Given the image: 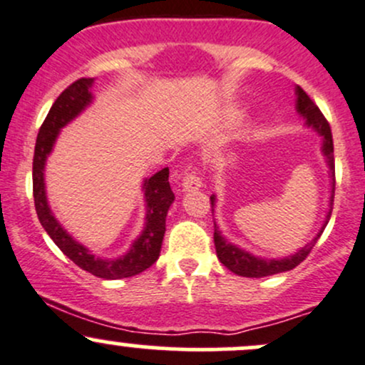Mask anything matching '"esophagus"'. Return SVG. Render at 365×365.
I'll return each instance as SVG.
<instances>
[{"label":"esophagus","instance_id":"1","mask_svg":"<svg viewBox=\"0 0 365 365\" xmlns=\"http://www.w3.org/2000/svg\"><path fill=\"white\" fill-rule=\"evenodd\" d=\"M182 187H183V192H195L201 189L202 182L195 173H187L185 178H183Z\"/></svg>","mask_w":365,"mask_h":365}]
</instances>
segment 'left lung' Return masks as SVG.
I'll return each mask as SVG.
<instances>
[{
    "label": "left lung",
    "mask_w": 365,
    "mask_h": 365,
    "mask_svg": "<svg viewBox=\"0 0 365 365\" xmlns=\"http://www.w3.org/2000/svg\"><path fill=\"white\" fill-rule=\"evenodd\" d=\"M296 95V112H298L299 118L305 119V126L312 128L315 133L320 137V152H322L324 159H326L327 170H329V178H331V195H329V210L326 211V218H324L322 227L319 228V232L315 234V237L310 242H307L305 246L299 247L298 251L293 255H287L284 258H262V256H256L250 253L244 247L237 246L232 241H228L225 235L222 234L220 227L216 225L215 220V247H216V256H218L220 262L225 265L228 270L234 272V274L241 275V277H253V279H262V277H270V275L282 274V272L293 270L294 267H298L303 259L307 258L308 253L312 251V247L315 246V242L319 241V237L322 235L324 228L329 223L331 211H332V201H334V149H332V135L329 123L326 121V118L322 115V112L319 110V107L312 102L310 97L302 90L299 86L294 88ZM216 206V195H211V207H213L215 213Z\"/></svg>",
    "instance_id": "1"
}]
</instances>
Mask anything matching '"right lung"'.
<instances>
[{"label": "right lung", "mask_w": 365, "mask_h": 365, "mask_svg": "<svg viewBox=\"0 0 365 365\" xmlns=\"http://www.w3.org/2000/svg\"><path fill=\"white\" fill-rule=\"evenodd\" d=\"M95 85V78H83L63 90L60 97L55 100L48 112L45 123L41 124L36 140L34 161H33V192L34 206L38 213L39 223L46 230L67 258L72 259L79 268L90 272L98 279L115 280L133 277L140 272L154 265L161 253L164 232H166L168 210L175 201V194L171 190L170 170L163 168L155 175L143 178L142 192L145 202V218H143L142 232L130 244L126 253L115 258H103L90 251L85 244L76 241L69 232L51 211L46 195L45 170L46 161L53 152L55 142L62 128L74 121L79 114H83L93 103L91 88Z\"/></svg>", "instance_id": "1"}]
</instances>
